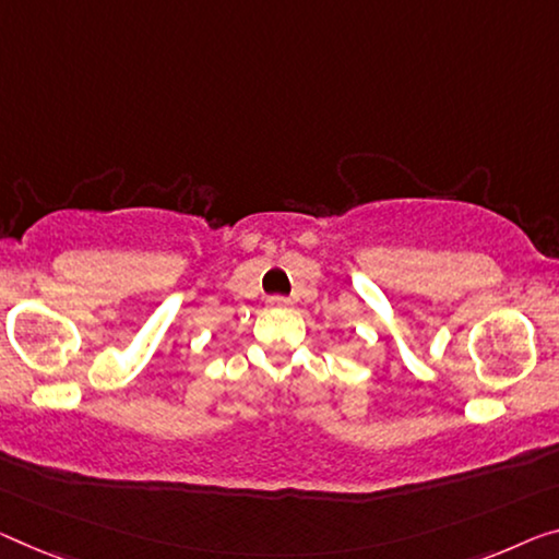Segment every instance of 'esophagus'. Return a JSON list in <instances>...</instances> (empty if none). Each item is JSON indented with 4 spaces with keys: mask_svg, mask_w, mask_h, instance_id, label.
<instances>
[{
    "mask_svg": "<svg viewBox=\"0 0 559 559\" xmlns=\"http://www.w3.org/2000/svg\"><path fill=\"white\" fill-rule=\"evenodd\" d=\"M267 305H270L272 309H285V307H289V299H287V297H270Z\"/></svg>",
    "mask_w": 559,
    "mask_h": 559,
    "instance_id": "obj_1",
    "label": "esophagus"
}]
</instances>
